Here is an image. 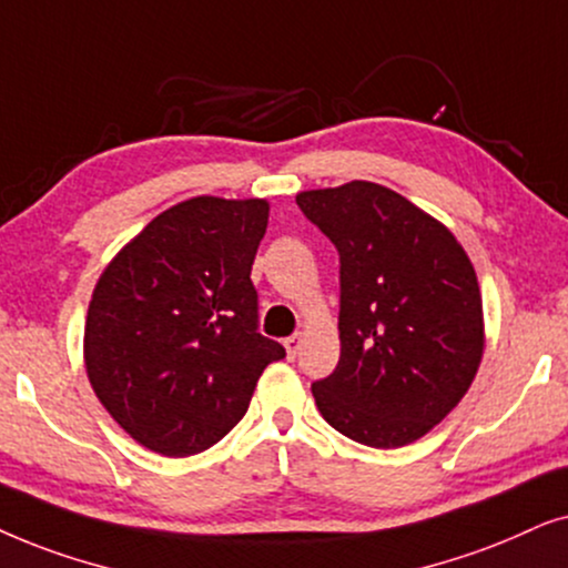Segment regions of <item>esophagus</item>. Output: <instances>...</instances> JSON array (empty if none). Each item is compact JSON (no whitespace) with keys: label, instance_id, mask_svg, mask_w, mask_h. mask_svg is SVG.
Instances as JSON below:
<instances>
[{"label":"esophagus","instance_id":"34e87169","mask_svg":"<svg viewBox=\"0 0 568 568\" xmlns=\"http://www.w3.org/2000/svg\"><path fill=\"white\" fill-rule=\"evenodd\" d=\"M283 345H285V353H288V358H296L298 351H301V335L285 337Z\"/></svg>","mask_w":568,"mask_h":568}]
</instances>
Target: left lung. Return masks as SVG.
<instances>
[{"mask_svg":"<svg viewBox=\"0 0 568 568\" xmlns=\"http://www.w3.org/2000/svg\"><path fill=\"white\" fill-rule=\"evenodd\" d=\"M339 254V361L312 384L322 418L395 449L470 389L483 355L478 277L442 223L372 181L296 196Z\"/></svg>","mask_w":568,"mask_h":568,"instance_id":"8db88e82","label":"left lung"}]
</instances>
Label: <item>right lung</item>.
<instances>
[{"label":"right lung","instance_id":"add662e5","mask_svg":"<svg viewBox=\"0 0 568 568\" xmlns=\"http://www.w3.org/2000/svg\"><path fill=\"white\" fill-rule=\"evenodd\" d=\"M264 200L194 196L165 210L98 280L85 366L111 418L142 447L189 457L244 418L285 347L260 332L252 264Z\"/></svg>","mask_w":568,"mask_h":568}]
</instances>
